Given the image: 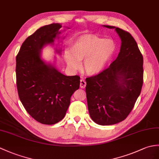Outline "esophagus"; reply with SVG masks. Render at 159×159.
<instances>
[{
  "mask_svg": "<svg viewBox=\"0 0 159 159\" xmlns=\"http://www.w3.org/2000/svg\"><path fill=\"white\" fill-rule=\"evenodd\" d=\"M86 84H87V83L85 82V80H83V79L80 80V88H84L86 87Z\"/></svg>",
  "mask_w": 159,
  "mask_h": 159,
  "instance_id": "1",
  "label": "esophagus"
}]
</instances>
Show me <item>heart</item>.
I'll return each mask as SVG.
<instances>
[{"mask_svg": "<svg viewBox=\"0 0 159 159\" xmlns=\"http://www.w3.org/2000/svg\"><path fill=\"white\" fill-rule=\"evenodd\" d=\"M116 49V43L112 39L84 34L74 41L70 50L64 51V58L72 70L80 69L81 61L84 60V70L88 75L95 76L104 70Z\"/></svg>", "mask_w": 159, "mask_h": 159, "instance_id": "obj_1", "label": "heart"}]
</instances>
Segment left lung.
Returning <instances> with one entry per match:
<instances>
[{"instance_id":"8db88e82","label":"left lung","mask_w":159,"mask_h":159,"mask_svg":"<svg viewBox=\"0 0 159 159\" xmlns=\"http://www.w3.org/2000/svg\"><path fill=\"white\" fill-rule=\"evenodd\" d=\"M121 40L120 52L109 67L98 75L86 79L89 115L95 123L111 125L125 120L141 93L143 56L129 33L111 25Z\"/></svg>"}]
</instances>
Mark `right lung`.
<instances>
[{"label": "right lung", "instance_id": "1", "mask_svg": "<svg viewBox=\"0 0 159 159\" xmlns=\"http://www.w3.org/2000/svg\"><path fill=\"white\" fill-rule=\"evenodd\" d=\"M61 28L58 23L40 27L25 40L16 56L20 101L30 115L44 125H53L64 119L72 95L80 87L79 76H65L41 57L44 47L54 45L55 39L60 38ZM61 51L55 48L57 53Z\"/></svg>", "mask_w": 159, "mask_h": 159}]
</instances>
